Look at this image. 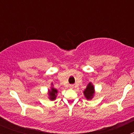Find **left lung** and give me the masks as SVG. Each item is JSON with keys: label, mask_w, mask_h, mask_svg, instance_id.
<instances>
[{"label": "left lung", "mask_w": 134, "mask_h": 134, "mask_svg": "<svg viewBox=\"0 0 134 134\" xmlns=\"http://www.w3.org/2000/svg\"><path fill=\"white\" fill-rule=\"evenodd\" d=\"M83 93L86 99L91 100V99H93L94 94V87L91 82L88 83V85L86 86V88L84 91Z\"/></svg>", "instance_id": "obj_1"}]
</instances>
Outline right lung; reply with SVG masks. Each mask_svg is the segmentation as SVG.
<instances>
[{"instance_id":"obj_1","label":"right lung","mask_w":134,"mask_h":134,"mask_svg":"<svg viewBox=\"0 0 134 134\" xmlns=\"http://www.w3.org/2000/svg\"><path fill=\"white\" fill-rule=\"evenodd\" d=\"M57 93H58V91L55 89L54 87H52L50 90L48 91V95H49V99L51 100H54L56 99Z\"/></svg>"}]
</instances>
